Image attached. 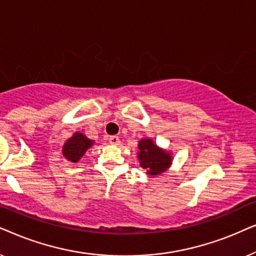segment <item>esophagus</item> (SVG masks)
Returning a JSON list of instances; mask_svg holds the SVG:
<instances>
[{
    "mask_svg": "<svg viewBox=\"0 0 256 256\" xmlns=\"http://www.w3.org/2000/svg\"><path fill=\"white\" fill-rule=\"evenodd\" d=\"M108 142H110L111 145H119V142H120V139H119L117 136H111V137L108 138Z\"/></svg>",
    "mask_w": 256,
    "mask_h": 256,
    "instance_id": "34e87169",
    "label": "esophagus"
}]
</instances>
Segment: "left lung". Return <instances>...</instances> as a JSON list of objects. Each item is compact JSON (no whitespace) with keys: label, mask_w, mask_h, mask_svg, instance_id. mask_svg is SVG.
Returning a JSON list of instances; mask_svg holds the SVG:
<instances>
[{"label":"left lung","mask_w":256,"mask_h":256,"mask_svg":"<svg viewBox=\"0 0 256 256\" xmlns=\"http://www.w3.org/2000/svg\"><path fill=\"white\" fill-rule=\"evenodd\" d=\"M138 156L140 166L150 176H156L166 171L172 162L171 154L156 148L151 139H142L139 142Z\"/></svg>","instance_id":"8db88e82"}]
</instances>
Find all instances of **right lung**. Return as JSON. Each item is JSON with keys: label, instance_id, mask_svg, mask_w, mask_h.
Masks as SVG:
<instances>
[{"label": "right lung", "instance_id": "1", "mask_svg": "<svg viewBox=\"0 0 256 256\" xmlns=\"http://www.w3.org/2000/svg\"><path fill=\"white\" fill-rule=\"evenodd\" d=\"M92 140L88 139L84 134H74L70 139H68L66 144L63 146V154L68 160L76 162L80 160L86 150L92 145Z\"/></svg>", "mask_w": 256, "mask_h": 256}]
</instances>
